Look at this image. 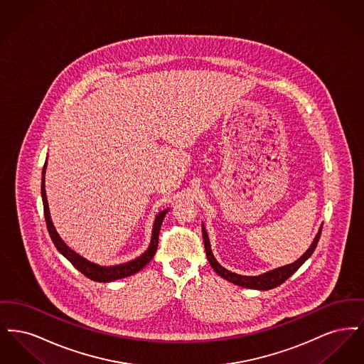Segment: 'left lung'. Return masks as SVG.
<instances>
[{
	"label": "left lung",
	"instance_id": "obj_1",
	"mask_svg": "<svg viewBox=\"0 0 364 364\" xmlns=\"http://www.w3.org/2000/svg\"><path fill=\"white\" fill-rule=\"evenodd\" d=\"M202 232H203V242H205V250H206V255H208V263L211 264V267L214 269V272L221 276L223 278H225L226 281L232 282V284H236L239 287L242 288H250V289H259V291H267V289H273L278 285H281L282 282H285L288 278L291 277L294 274V272L309 259L314 252V250L316 248V244L319 242V237H321V232H322V226L316 235V237L314 239L311 247L306 251V254H303L299 259L288 264V266H282V267H278L276 270H272V272H267L262 276L258 277H250V276H240V274H236V273H232L229 270H226L225 267H223L211 252V248H210V240H208V232L205 229V225L202 228Z\"/></svg>",
	"mask_w": 364,
	"mask_h": 364
}]
</instances>
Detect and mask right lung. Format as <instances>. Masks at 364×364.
<instances>
[{
	"label": "right lung",
	"instance_id": "1",
	"mask_svg": "<svg viewBox=\"0 0 364 364\" xmlns=\"http://www.w3.org/2000/svg\"><path fill=\"white\" fill-rule=\"evenodd\" d=\"M45 172H46V164L43 165V171H42V200H43V213H45V220H46V226L49 230V235L52 237L53 242L55 245V248L70 260V263L87 278L92 279V281H98V282H110L119 278L128 277L132 276L135 273H138L139 270H141L150 260L153 259V257L156 255V247H158V237H159V230L162 221L168 213V210L159 213L156 215L154 226H153V236H151V242L147 248V251L144 254H141L136 259L131 260L128 263L124 264H117V266H110V267H102L98 266L95 263H91L88 260L82 258L80 255H77L76 252H73L70 247L65 242L61 240V237L58 236V233L55 232V228L53 225L52 218H50V211H49V205H48V199H46V191H45Z\"/></svg>",
	"mask_w": 364,
	"mask_h": 364
}]
</instances>
